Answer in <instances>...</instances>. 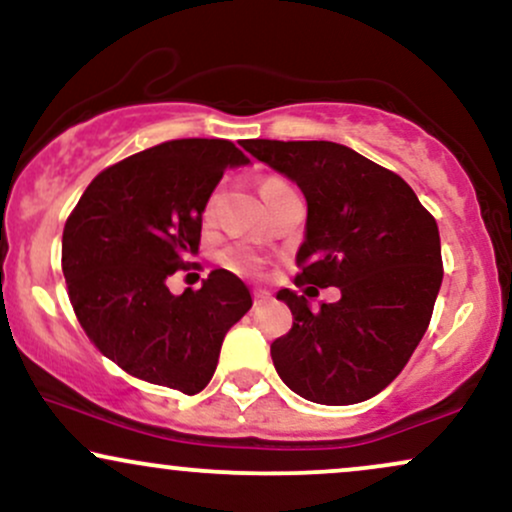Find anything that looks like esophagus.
I'll return each mask as SVG.
<instances>
[{"instance_id": "1", "label": "esophagus", "mask_w": 512, "mask_h": 512, "mask_svg": "<svg viewBox=\"0 0 512 512\" xmlns=\"http://www.w3.org/2000/svg\"><path fill=\"white\" fill-rule=\"evenodd\" d=\"M272 301V293L269 291H255V305H267Z\"/></svg>"}]
</instances>
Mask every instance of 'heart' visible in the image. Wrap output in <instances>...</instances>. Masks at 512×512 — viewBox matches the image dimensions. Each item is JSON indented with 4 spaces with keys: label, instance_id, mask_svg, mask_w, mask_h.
<instances>
[{
    "label": "heart",
    "instance_id": "heart-1",
    "mask_svg": "<svg viewBox=\"0 0 512 512\" xmlns=\"http://www.w3.org/2000/svg\"><path fill=\"white\" fill-rule=\"evenodd\" d=\"M276 185H281V180H276V178L264 180L260 192L272 190V187H276ZM223 260H226V264H231L233 269H240V272H248V269H252L257 264L255 257H252L250 252H245V250H228L226 255H223Z\"/></svg>",
    "mask_w": 512,
    "mask_h": 512
}]
</instances>
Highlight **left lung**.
Segmentation results:
<instances>
[{
	"mask_svg": "<svg viewBox=\"0 0 512 512\" xmlns=\"http://www.w3.org/2000/svg\"><path fill=\"white\" fill-rule=\"evenodd\" d=\"M243 149L308 202L296 255L305 291L276 293L293 315L272 344L276 373L308 402H366L402 373L428 330L443 281L436 219L399 175L344 144L248 139ZM327 285L343 298L313 311L309 298Z\"/></svg>",
	"mask_w": 512,
	"mask_h": 512,
	"instance_id": "left-lung-1",
	"label": "left lung"
}]
</instances>
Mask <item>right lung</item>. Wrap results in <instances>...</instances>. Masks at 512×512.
Returning a JSON list of instances; mask_svg holds the SVG:
<instances>
[{"instance_id": "obj_1", "label": "right lung", "mask_w": 512, "mask_h": 512, "mask_svg": "<svg viewBox=\"0 0 512 512\" xmlns=\"http://www.w3.org/2000/svg\"><path fill=\"white\" fill-rule=\"evenodd\" d=\"M250 158L226 139L151 146L93 178L64 223L62 272L81 327L103 356L146 383L197 395L250 289L214 269L202 289L168 291L199 252L202 214L226 168Z\"/></svg>"}]
</instances>
